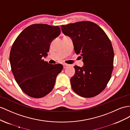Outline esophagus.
Segmentation results:
<instances>
[{
    "mask_svg": "<svg viewBox=\"0 0 130 130\" xmlns=\"http://www.w3.org/2000/svg\"><path fill=\"white\" fill-rule=\"evenodd\" d=\"M69 66V65H68V64H63V66H64V69L67 68Z\"/></svg>",
    "mask_w": 130,
    "mask_h": 130,
    "instance_id": "obj_1",
    "label": "esophagus"
}]
</instances>
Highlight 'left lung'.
Wrapping results in <instances>:
<instances>
[{"mask_svg": "<svg viewBox=\"0 0 130 130\" xmlns=\"http://www.w3.org/2000/svg\"><path fill=\"white\" fill-rule=\"evenodd\" d=\"M61 28L72 39L75 52L81 54L84 64L81 68L74 66L75 74L70 79L72 89L83 97L96 96L111 78L114 54L110 41L98 25L91 21L62 25Z\"/></svg>", "mask_w": 130, "mask_h": 130, "instance_id": "8db88e82", "label": "left lung"}]
</instances>
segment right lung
Returning <instances> with one entry per match:
<instances>
[{
    "instance_id": "1",
    "label": "right lung",
    "mask_w": 130,
    "mask_h": 130,
    "mask_svg": "<svg viewBox=\"0 0 130 130\" xmlns=\"http://www.w3.org/2000/svg\"><path fill=\"white\" fill-rule=\"evenodd\" d=\"M61 33L59 26L33 24L24 29L13 43L10 53L11 71L16 82L29 97H44L54 88L61 64H50L47 56L50 44Z\"/></svg>"
}]
</instances>
